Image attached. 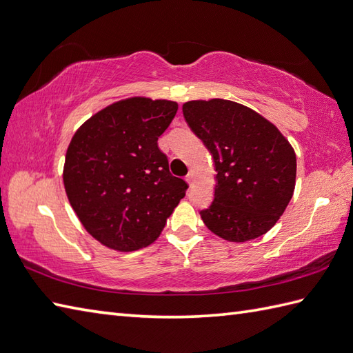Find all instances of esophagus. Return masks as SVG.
<instances>
[{"instance_id":"1","label":"esophagus","mask_w":353,"mask_h":353,"mask_svg":"<svg viewBox=\"0 0 353 353\" xmlns=\"http://www.w3.org/2000/svg\"><path fill=\"white\" fill-rule=\"evenodd\" d=\"M186 182L190 183V185H192V182H194V174H192V171H190V173L186 174Z\"/></svg>"}]
</instances>
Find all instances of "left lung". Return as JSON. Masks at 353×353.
I'll list each match as a JSON object with an SVG mask.
<instances>
[{
	"label": "left lung",
	"mask_w": 353,
	"mask_h": 353,
	"mask_svg": "<svg viewBox=\"0 0 353 353\" xmlns=\"http://www.w3.org/2000/svg\"><path fill=\"white\" fill-rule=\"evenodd\" d=\"M183 116L215 162V199L200 215L228 242H248L272 228L290 203L296 154L261 114L225 99L185 102Z\"/></svg>",
	"instance_id": "obj_1"
}]
</instances>
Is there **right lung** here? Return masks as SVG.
<instances>
[{"label": "right lung", "instance_id": "add662e5", "mask_svg": "<svg viewBox=\"0 0 353 353\" xmlns=\"http://www.w3.org/2000/svg\"><path fill=\"white\" fill-rule=\"evenodd\" d=\"M177 102L126 97L97 111L72 137L63 183L87 233L103 247L135 251L159 237L188 183L158 147Z\"/></svg>", "mask_w": 353, "mask_h": 353}]
</instances>
